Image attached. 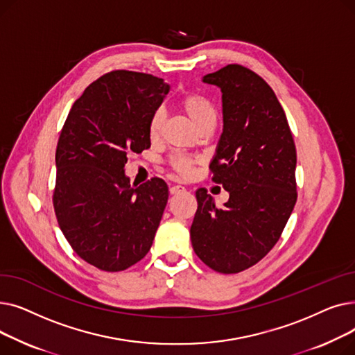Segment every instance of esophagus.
<instances>
[{"label":"esophagus","instance_id":"esophagus-1","mask_svg":"<svg viewBox=\"0 0 355 355\" xmlns=\"http://www.w3.org/2000/svg\"><path fill=\"white\" fill-rule=\"evenodd\" d=\"M185 189L182 187V185H171L170 187V194H180V193H184Z\"/></svg>","mask_w":355,"mask_h":355}]
</instances>
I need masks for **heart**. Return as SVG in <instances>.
Here are the masks:
<instances>
[{
  "label": "heart",
  "mask_w": 355,
  "mask_h": 355,
  "mask_svg": "<svg viewBox=\"0 0 355 355\" xmlns=\"http://www.w3.org/2000/svg\"><path fill=\"white\" fill-rule=\"evenodd\" d=\"M178 106L184 112L189 119L197 126V129H201L204 125L216 123L217 121V109L213 105V102L206 98L198 92H187L178 99ZM165 123V115L161 109L155 110L154 115L149 121V138L153 141L158 139L162 134ZM197 159L189 155H173L168 159V165L171 166V170L178 174L180 177H190L193 173V166L196 165Z\"/></svg>",
  "instance_id": "obj_1"
}]
</instances>
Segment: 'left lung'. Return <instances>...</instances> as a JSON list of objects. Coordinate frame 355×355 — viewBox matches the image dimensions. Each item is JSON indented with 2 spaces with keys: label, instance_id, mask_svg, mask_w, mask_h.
Returning <instances> with one entry per match:
<instances>
[{
  "label": "left lung",
  "instance_id": "obj_1",
  "mask_svg": "<svg viewBox=\"0 0 355 355\" xmlns=\"http://www.w3.org/2000/svg\"><path fill=\"white\" fill-rule=\"evenodd\" d=\"M202 80L223 93L225 126L210 173L230 197L216 207L207 190H197L191 243L213 270L239 273L281 239L297 198L296 148L282 105L257 73L233 63Z\"/></svg>",
  "mask_w": 355,
  "mask_h": 355
}]
</instances>
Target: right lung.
Instances as JSON below:
<instances>
[{
    "mask_svg": "<svg viewBox=\"0 0 355 355\" xmlns=\"http://www.w3.org/2000/svg\"><path fill=\"white\" fill-rule=\"evenodd\" d=\"M170 86L148 73L112 70L73 103L55 149L53 207L71 249L85 262L121 272L153 246L166 206L164 180L132 189L128 154L151 146L149 121Z\"/></svg>",
    "mask_w": 355,
    "mask_h": 355,
    "instance_id": "add662e5",
    "label": "right lung"
}]
</instances>
